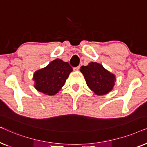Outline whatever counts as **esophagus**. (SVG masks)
Listing matches in <instances>:
<instances>
[{
  "mask_svg": "<svg viewBox=\"0 0 147 147\" xmlns=\"http://www.w3.org/2000/svg\"><path fill=\"white\" fill-rule=\"evenodd\" d=\"M80 66H78V67H74V71H78L80 69Z\"/></svg>",
  "mask_w": 147,
  "mask_h": 147,
  "instance_id": "esophagus-1",
  "label": "esophagus"
}]
</instances>
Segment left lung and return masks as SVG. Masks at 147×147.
<instances>
[{
  "instance_id": "8db88e82",
  "label": "left lung",
  "mask_w": 147,
  "mask_h": 147,
  "mask_svg": "<svg viewBox=\"0 0 147 147\" xmlns=\"http://www.w3.org/2000/svg\"><path fill=\"white\" fill-rule=\"evenodd\" d=\"M80 71L83 74L88 87L96 95L109 93L115 85V76L96 62L82 66Z\"/></svg>"
}]
</instances>
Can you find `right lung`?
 I'll return each instance as SVG.
<instances>
[{"label": "right lung", "instance_id": "1", "mask_svg": "<svg viewBox=\"0 0 147 147\" xmlns=\"http://www.w3.org/2000/svg\"><path fill=\"white\" fill-rule=\"evenodd\" d=\"M72 71L73 69L69 63L56 59L45 67L34 73V86L36 90L43 94L55 95L63 87Z\"/></svg>", "mask_w": 147, "mask_h": 147}]
</instances>
